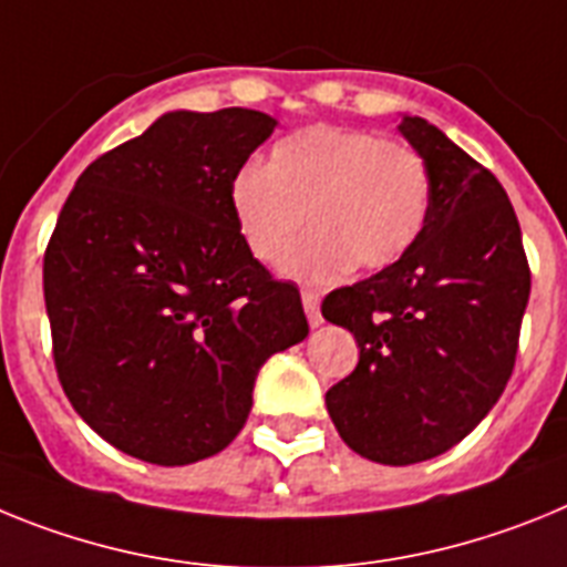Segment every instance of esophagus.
<instances>
[{"instance_id":"1","label":"esophagus","mask_w":567,"mask_h":567,"mask_svg":"<svg viewBox=\"0 0 567 567\" xmlns=\"http://www.w3.org/2000/svg\"><path fill=\"white\" fill-rule=\"evenodd\" d=\"M302 308H305V317H308V322H311V328H319V324H322V313H319L317 290H302Z\"/></svg>"}]
</instances>
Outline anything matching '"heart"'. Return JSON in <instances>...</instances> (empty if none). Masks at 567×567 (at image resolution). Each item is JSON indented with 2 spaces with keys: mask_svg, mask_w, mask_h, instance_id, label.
<instances>
[{
  "mask_svg": "<svg viewBox=\"0 0 567 567\" xmlns=\"http://www.w3.org/2000/svg\"><path fill=\"white\" fill-rule=\"evenodd\" d=\"M228 208L259 262H277L308 213L315 230L285 255L282 274L324 285L353 265L382 270L400 262L425 230L431 174L405 142L311 125L270 147L265 167H239Z\"/></svg>",
  "mask_w": 567,
  "mask_h": 567,
  "instance_id": "1",
  "label": "heart"
}]
</instances>
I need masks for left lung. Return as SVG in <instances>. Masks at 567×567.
<instances>
[{
  "label": "left lung",
  "instance_id": "left-lung-1",
  "mask_svg": "<svg viewBox=\"0 0 567 567\" xmlns=\"http://www.w3.org/2000/svg\"><path fill=\"white\" fill-rule=\"evenodd\" d=\"M396 127L427 165L431 214L400 262L324 297L322 317L359 344L357 368L324 405L359 456L413 465L465 440L502 396L530 270L488 167L422 116L402 113Z\"/></svg>",
  "mask_w": 567,
  "mask_h": 567
}]
</instances>
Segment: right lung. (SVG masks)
Returning <instances> with one entry per match:
<instances>
[{"instance_id": "obj_1", "label": "right lung", "mask_w": 567, "mask_h": 567, "mask_svg": "<svg viewBox=\"0 0 567 567\" xmlns=\"http://www.w3.org/2000/svg\"><path fill=\"white\" fill-rule=\"evenodd\" d=\"M279 122L162 113L85 167L45 250L59 382L102 440L151 465L234 442L268 357L308 337L299 290L236 234L230 176Z\"/></svg>"}]
</instances>
